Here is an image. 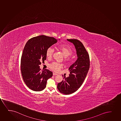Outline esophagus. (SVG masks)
<instances>
[{"instance_id": "obj_1", "label": "esophagus", "mask_w": 121, "mask_h": 121, "mask_svg": "<svg viewBox=\"0 0 121 121\" xmlns=\"http://www.w3.org/2000/svg\"><path fill=\"white\" fill-rule=\"evenodd\" d=\"M53 75H58V74H57V73H55V72H53Z\"/></svg>"}]
</instances>
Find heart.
I'll list each match as a JSON object with an SVG mask.
<instances>
[{
    "label": "heart",
    "instance_id": "obj_1",
    "mask_svg": "<svg viewBox=\"0 0 121 121\" xmlns=\"http://www.w3.org/2000/svg\"><path fill=\"white\" fill-rule=\"evenodd\" d=\"M58 49L61 51L63 54L65 58L68 57L72 54V51L70 48L65 44H60L58 46ZM54 49L52 47H49L47 49L46 55L48 58L52 57L54 54ZM63 67V65L60 63L53 62L49 65V67L53 70L58 72Z\"/></svg>",
    "mask_w": 121,
    "mask_h": 121
}]
</instances>
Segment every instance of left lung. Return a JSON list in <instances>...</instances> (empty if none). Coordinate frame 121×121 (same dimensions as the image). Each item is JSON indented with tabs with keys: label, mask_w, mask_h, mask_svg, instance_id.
Instances as JSON below:
<instances>
[{
	"label": "left lung",
	"mask_w": 121,
	"mask_h": 121,
	"mask_svg": "<svg viewBox=\"0 0 121 121\" xmlns=\"http://www.w3.org/2000/svg\"><path fill=\"white\" fill-rule=\"evenodd\" d=\"M67 40L75 46L78 58L69 68V77H64V80L57 85L59 91L65 95H69L78 90L85 79L90 65L89 54L81 42L77 39Z\"/></svg>",
	"instance_id": "1"
}]
</instances>
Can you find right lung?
I'll use <instances>...</instances> for the list:
<instances>
[{"label":"right lung","instance_id":"1","mask_svg":"<svg viewBox=\"0 0 121 121\" xmlns=\"http://www.w3.org/2000/svg\"><path fill=\"white\" fill-rule=\"evenodd\" d=\"M57 42L54 37L41 35L26 42L22 55L21 71L24 81L31 90H43L47 80L52 77V72L48 69L41 70L39 65L46 60L47 49Z\"/></svg>","mask_w":121,"mask_h":121}]
</instances>
